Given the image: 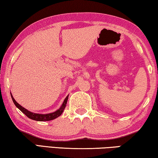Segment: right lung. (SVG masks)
<instances>
[{"label": "right lung", "instance_id": "right-lung-1", "mask_svg": "<svg viewBox=\"0 0 158 158\" xmlns=\"http://www.w3.org/2000/svg\"><path fill=\"white\" fill-rule=\"evenodd\" d=\"M11 98H12V100L13 102H14L15 106L30 119H31V120H37V121H48V120H54V119H56L58 117H59L60 115H61V114L63 113L64 109H65V107L66 106V104H67L68 95L65 98V99L64 100L63 103L62 104V106H61V107L58 110L54 112V113H48V114H37V113H31V112L28 111V110L24 108L23 107H22L20 105L18 104V102L15 101L14 98H13L12 95H11Z\"/></svg>", "mask_w": 158, "mask_h": 158}]
</instances>
